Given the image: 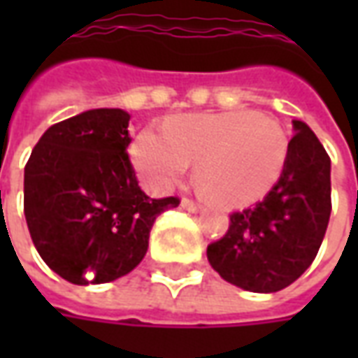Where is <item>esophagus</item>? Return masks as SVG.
Returning a JSON list of instances; mask_svg holds the SVG:
<instances>
[{"instance_id":"34e87169","label":"esophagus","mask_w":358,"mask_h":358,"mask_svg":"<svg viewBox=\"0 0 358 358\" xmlns=\"http://www.w3.org/2000/svg\"><path fill=\"white\" fill-rule=\"evenodd\" d=\"M180 205H182V209L189 210V213H197V210L201 209V205H199V203H195L194 199H187V197H184Z\"/></svg>"}]
</instances>
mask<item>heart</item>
<instances>
[{
  "instance_id": "b5f03b06",
  "label": "heart",
  "mask_w": 358,
  "mask_h": 358,
  "mask_svg": "<svg viewBox=\"0 0 358 358\" xmlns=\"http://www.w3.org/2000/svg\"><path fill=\"white\" fill-rule=\"evenodd\" d=\"M287 153L284 126L257 110L174 118L163 136L145 130L132 148L136 169L153 186H172L195 164L199 192L228 205L263 197L280 178Z\"/></svg>"
}]
</instances>
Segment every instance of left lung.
Here are the masks:
<instances>
[{"label":"left lung","mask_w":358,"mask_h":358,"mask_svg":"<svg viewBox=\"0 0 358 358\" xmlns=\"http://www.w3.org/2000/svg\"><path fill=\"white\" fill-rule=\"evenodd\" d=\"M295 136L280 178L253 207L230 215L207 259L226 282L255 293L293 284L313 264L331 213L330 157L315 132L293 120Z\"/></svg>","instance_id":"1"}]
</instances>
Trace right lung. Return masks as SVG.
Returning a JSON list of instances; mask_svg holds the SVG:
<instances>
[{"label":"right lung","instance_id":"right-lung-1","mask_svg":"<svg viewBox=\"0 0 358 358\" xmlns=\"http://www.w3.org/2000/svg\"><path fill=\"white\" fill-rule=\"evenodd\" d=\"M130 115L92 109L50 126L24 166V217L53 272L78 285L132 272L155 218L178 197L151 199L128 157ZM94 278L90 280L87 274Z\"/></svg>","mask_w":358,"mask_h":358}]
</instances>
